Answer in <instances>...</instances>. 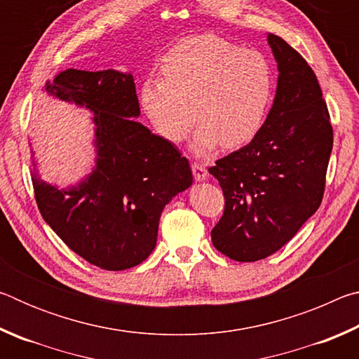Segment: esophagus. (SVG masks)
<instances>
[{
  "label": "esophagus",
  "mask_w": 359,
  "mask_h": 359,
  "mask_svg": "<svg viewBox=\"0 0 359 359\" xmlns=\"http://www.w3.org/2000/svg\"><path fill=\"white\" fill-rule=\"evenodd\" d=\"M191 171H193L194 179H196L198 182H203L208 179V169H205V166L201 165V163L194 161L191 165Z\"/></svg>",
  "instance_id": "34e87169"
}]
</instances>
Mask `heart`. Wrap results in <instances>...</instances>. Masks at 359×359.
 Listing matches in <instances>:
<instances>
[{"label": "heart", "mask_w": 359, "mask_h": 359, "mask_svg": "<svg viewBox=\"0 0 359 359\" xmlns=\"http://www.w3.org/2000/svg\"><path fill=\"white\" fill-rule=\"evenodd\" d=\"M163 76L139 85V106L151 128L179 144L191 126L196 155L218 145L238 149L252 142L274 102L276 71L263 52L242 48L215 34H196L169 48L160 62Z\"/></svg>", "instance_id": "obj_1"}]
</instances>
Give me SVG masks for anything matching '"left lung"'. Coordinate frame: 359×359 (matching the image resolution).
Listing matches in <instances>:
<instances>
[{
  "mask_svg": "<svg viewBox=\"0 0 359 359\" xmlns=\"http://www.w3.org/2000/svg\"><path fill=\"white\" fill-rule=\"evenodd\" d=\"M278 81L266 123L245 147L217 160L224 210L212 229L218 252L241 263L287 244L323 199L332 126L317 76L280 36L267 34Z\"/></svg>",
  "mask_w": 359,
  "mask_h": 359,
  "instance_id": "1",
  "label": "left lung"
}]
</instances>
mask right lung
<instances>
[{
    "instance_id": "obj_1",
    "label": "right lung",
    "mask_w": 359,
    "mask_h": 359,
    "mask_svg": "<svg viewBox=\"0 0 359 359\" xmlns=\"http://www.w3.org/2000/svg\"><path fill=\"white\" fill-rule=\"evenodd\" d=\"M46 90L93 112L96 166L66 190L33 174L42 218L90 264L106 271L141 264L156 245L165 205L191 185L188 160L135 120L141 109L131 74L66 69Z\"/></svg>"
}]
</instances>
